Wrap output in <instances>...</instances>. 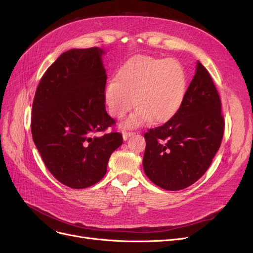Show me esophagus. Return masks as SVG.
I'll return each instance as SVG.
<instances>
[{"instance_id": "34e87169", "label": "esophagus", "mask_w": 253, "mask_h": 253, "mask_svg": "<svg viewBox=\"0 0 253 253\" xmlns=\"http://www.w3.org/2000/svg\"><path fill=\"white\" fill-rule=\"evenodd\" d=\"M136 133L135 132H131V131H124L122 132V137H124V140H127V138L129 137L134 136Z\"/></svg>"}]
</instances>
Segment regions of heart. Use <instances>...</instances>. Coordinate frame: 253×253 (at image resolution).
<instances>
[{
	"label": "heart",
	"mask_w": 253,
	"mask_h": 253,
	"mask_svg": "<svg viewBox=\"0 0 253 253\" xmlns=\"http://www.w3.org/2000/svg\"><path fill=\"white\" fill-rule=\"evenodd\" d=\"M186 84V73L176 60L138 56L120 68L116 83L105 89V100L117 119L136 105L137 110L125 122L127 127H139L151 120L162 124L179 110Z\"/></svg>",
	"instance_id": "heart-1"
}]
</instances>
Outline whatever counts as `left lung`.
Listing matches in <instances>:
<instances>
[{"mask_svg": "<svg viewBox=\"0 0 253 253\" xmlns=\"http://www.w3.org/2000/svg\"><path fill=\"white\" fill-rule=\"evenodd\" d=\"M221 102L209 72L197 62L179 110L165 125L144 134L143 170L156 186L185 189L208 170L224 136Z\"/></svg>", "mask_w": 253, "mask_h": 253, "instance_id": "obj_1", "label": "left lung"}]
</instances>
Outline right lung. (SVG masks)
I'll use <instances>...</instances> for the list:
<instances>
[{"instance_id": "right-lung-1", "label": "right lung", "mask_w": 253, "mask_h": 253, "mask_svg": "<svg viewBox=\"0 0 253 253\" xmlns=\"http://www.w3.org/2000/svg\"><path fill=\"white\" fill-rule=\"evenodd\" d=\"M98 47L63 52L44 73L33 109V139L48 171L63 185L83 189L106 173L124 142L105 111L106 74Z\"/></svg>"}]
</instances>
